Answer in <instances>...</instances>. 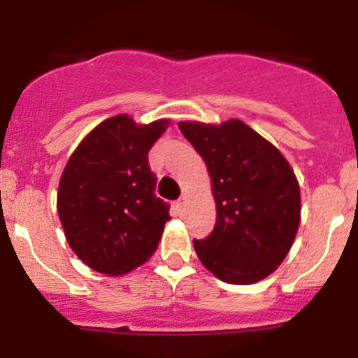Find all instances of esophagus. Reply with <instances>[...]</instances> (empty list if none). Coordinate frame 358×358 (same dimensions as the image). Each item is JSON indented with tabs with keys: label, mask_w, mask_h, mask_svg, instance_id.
<instances>
[{
	"label": "esophagus",
	"mask_w": 358,
	"mask_h": 358,
	"mask_svg": "<svg viewBox=\"0 0 358 358\" xmlns=\"http://www.w3.org/2000/svg\"><path fill=\"white\" fill-rule=\"evenodd\" d=\"M176 208L179 213H181V211H185L186 210V199H179V201L176 202Z\"/></svg>",
	"instance_id": "esophagus-1"
}]
</instances>
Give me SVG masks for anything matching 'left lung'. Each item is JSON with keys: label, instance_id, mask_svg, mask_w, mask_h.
Instances as JSON below:
<instances>
[{"label": "left lung", "instance_id": "obj_1", "mask_svg": "<svg viewBox=\"0 0 358 358\" xmlns=\"http://www.w3.org/2000/svg\"><path fill=\"white\" fill-rule=\"evenodd\" d=\"M179 129L206 163L217 206L211 235L194 240L199 260L226 283L264 280L285 260L301 220L292 166L240 120L181 122Z\"/></svg>", "mask_w": 358, "mask_h": 358}]
</instances>
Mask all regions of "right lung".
<instances>
[{
    "label": "right lung",
    "mask_w": 358,
    "mask_h": 358,
    "mask_svg": "<svg viewBox=\"0 0 358 358\" xmlns=\"http://www.w3.org/2000/svg\"><path fill=\"white\" fill-rule=\"evenodd\" d=\"M169 125L116 115L85 136L66 163L57 211L69 248L96 273L127 274L157 249L170 215L154 195L148 150Z\"/></svg>",
    "instance_id": "right-lung-1"
}]
</instances>
